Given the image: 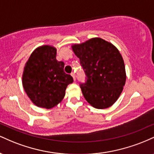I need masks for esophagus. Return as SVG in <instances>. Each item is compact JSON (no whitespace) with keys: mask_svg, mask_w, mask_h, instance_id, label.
Masks as SVG:
<instances>
[{"mask_svg":"<svg viewBox=\"0 0 154 154\" xmlns=\"http://www.w3.org/2000/svg\"><path fill=\"white\" fill-rule=\"evenodd\" d=\"M71 75L72 76V77H73V79H74V80H76V77H75V74L74 73V72H72V73L71 74Z\"/></svg>","mask_w":154,"mask_h":154,"instance_id":"34e87169","label":"esophagus"}]
</instances>
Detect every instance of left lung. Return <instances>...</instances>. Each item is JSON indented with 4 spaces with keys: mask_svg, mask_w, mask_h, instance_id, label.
Returning <instances> with one entry per match:
<instances>
[{
    "mask_svg": "<svg viewBox=\"0 0 154 154\" xmlns=\"http://www.w3.org/2000/svg\"><path fill=\"white\" fill-rule=\"evenodd\" d=\"M86 75L80 88L86 100L96 109L116 102L126 81L124 60L114 45L99 38L72 46Z\"/></svg>",
    "mask_w": 154,
    "mask_h": 154,
    "instance_id": "1",
    "label": "left lung"
}]
</instances>
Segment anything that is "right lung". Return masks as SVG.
Segmentation results:
<instances>
[{
  "label": "right lung",
  "instance_id": "right-lung-1",
  "mask_svg": "<svg viewBox=\"0 0 154 154\" xmlns=\"http://www.w3.org/2000/svg\"><path fill=\"white\" fill-rule=\"evenodd\" d=\"M56 49L50 45L33 51L24 66L22 84L26 95L39 107L51 109L59 103L73 78L63 71L64 63L56 59Z\"/></svg>",
  "mask_w": 154,
  "mask_h": 154
}]
</instances>
